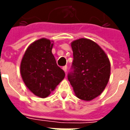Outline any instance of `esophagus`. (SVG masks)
<instances>
[{
    "label": "esophagus",
    "instance_id": "1",
    "mask_svg": "<svg viewBox=\"0 0 130 130\" xmlns=\"http://www.w3.org/2000/svg\"><path fill=\"white\" fill-rule=\"evenodd\" d=\"M62 69H63V70L64 71V72H67V66L63 67Z\"/></svg>",
    "mask_w": 130,
    "mask_h": 130
}]
</instances>
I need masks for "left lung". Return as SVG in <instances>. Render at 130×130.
Listing matches in <instances>:
<instances>
[{
    "label": "left lung",
    "instance_id": "left-lung-1",
    "mask_svg": "<svg viewBox=\"0 0 130 130\" xmlns=\"http://www.w3.org/2000/svg\"><path fill=\"white\" fill-rule=\"evenodd\" d=\"M74 60L68 79L75 95L90 101L104 90L110 78L111 64L107 55L97 43L80 38L71 43Z\"/></svg>",
    "mask_w": 130,
    "mask_h": 130
}]
</instances>
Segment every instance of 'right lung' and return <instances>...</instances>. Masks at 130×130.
<instances>
[{"instance_id":"right-lung-1","label":"right lung","mask_w":130,"mask_h":130,"mask_svg":"<svg viewBox=\"0 0 130 130\" xmlns=\"http://www.w3.org/2000/svg\"><path fill=\"white\" fill-rule=\"evenodd\" d=\"M53 42L41 38L29 45L23 56L20 73L23 81L34 95L47 97L65 77L52 53Z\"/></svg>"}]
</instances>
